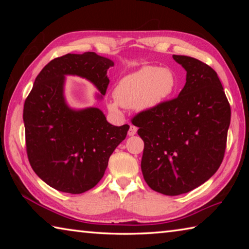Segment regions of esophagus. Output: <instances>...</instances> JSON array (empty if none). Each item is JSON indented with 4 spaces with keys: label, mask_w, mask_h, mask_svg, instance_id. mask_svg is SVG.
Segmentation results:
<instances>
[{
    "label": "esophagus",
    "mask_w": 249,
    "mask_h": 249,
    "mask_svg": "<svg viewBox=\"0 0 249 249\" xmlns=\"http://www.w3.org/2000/svg\"><path fill=\"white\" fill-rule=\"evenodd\" d=\"M137 133V127L134 125H130L129 126V129H128V136H134L135 134Z\"/></svg>",
    "instance_id": "esophagus-1"
}]
</instances>
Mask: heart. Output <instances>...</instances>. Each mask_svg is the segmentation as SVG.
Returning <instances> with one entry per match:
<instances>
[{"label":"heart","mask_w":249,"mask_h":249,"mask_svg":"<svg viewBox=\"0 0 249 249\" xmlns=\"http://www.w3.org/2000/svg\"><path fill=\"white\" fill-rule=\"evenodd\" d=\"M177 77L170 68L144 66L122 78L114 88V99L107 108L119 112L120 107L147 111L165 102L177 89Z\"/></svg>","instance_id":"obj_1"}]
</instances>
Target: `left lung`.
Returning <instances> with one entry per match:
<instances>
[{"instance_id":"obj_1","label":"left lung","mask_w":249,"mask_h":249,"mask_svg":"<svg viewBox=\"0 0 249 249\" xmlns=\"http://www.w3.org/2000/svg\"><path fill=\"white\" fill-rule=\"evenodd\" d=\"M172 57L187 71L183 89L132 121L144 141V179L165 196L187 193L215 174L231 123L230 103L215 71L196 58Z\"/></svg>"}]
</instances>
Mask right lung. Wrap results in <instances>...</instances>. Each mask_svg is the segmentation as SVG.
Here are the masks:
<instances>
[{
	"instance_id": "add662e5",
	"label": "right lung",
	"mask_w": 249,
	"mask_h": 249,
	"mask_svg": "<svg viewBox=\"0 0 249 249\" xmlns=\"http://www.w3.org/2000/svg\"><path fill=\"white\" fill-rule=\"evenodd\" d=\"M114 62L95 53H67L46 65L24 104L23 120L29 163L58 191L79 195L98 184L108 158L125 140L129 126L109 124L98 107L73 109L64 94L66 75L93 83L105 95L107 69Z\"/></svg>"
}]
</instances>
